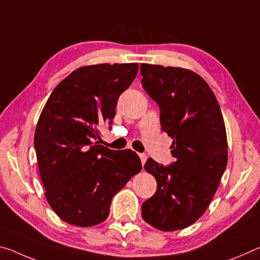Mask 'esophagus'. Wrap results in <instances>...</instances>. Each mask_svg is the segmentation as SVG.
<instances>
[{
  "instance_id": "1",
  "label": "esophagus",
  "mask_w": 260,
  "mask_h": 260,
  "mask_svg": "<svg viewBox=\"0 0 260 260\" xmlns=\"http://www.w3.org/2000/svg\"><path fill=\"white\" fill-rule=\"evenodd\" d=\"M140 156V159H141V162H142V165H144V162H146L147 160V155L146 153H139Z\"/></svg>"
}]
</instances>
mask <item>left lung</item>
<instances>
[{
	"instance_id": "1",
	"label": "left lung",
	"mask_w": 260,
	"mask_h": 260,
	"mask_svg": "<svg viewBox=\"0 0 260 260\" xmlns=\"http://www.w3.org/2000/svg\"><path fill=\"white\" fill-rule=\"evenodd\" d=\"M142 87L160 110L161 129L173 139L171 165L148 158L157 190L142 218L159 231L192 225L208 209L227 166V136L219 103L199 74L181 68L141 64Z\"/></svg>"
}]
</instances>
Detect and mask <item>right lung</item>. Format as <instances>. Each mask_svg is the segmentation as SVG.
Segmentation results:
<instances>
[{
    "instance_id": "1",
    "label": "right lung",
    "mask_w": 260,
    "mask_h": 260,
    "mask_svg": "<svg viewBox=\"0 0 260 260\" xmlns=\"http://www.w3.org/2000/svg\"><path fill=\"white\" fill-rule=\"evenodd\" d=\"M138 63L79 68L52 90L34 134L46 199L65 222L90 227L108 218L112 197L139 173L136 152L99 144V125H111L117 102Z\"/></svg>"
}]
</instances>
